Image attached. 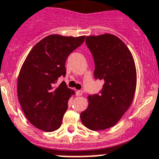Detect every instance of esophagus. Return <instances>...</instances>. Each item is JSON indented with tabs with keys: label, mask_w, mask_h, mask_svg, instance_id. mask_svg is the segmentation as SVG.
<instances>
[{
	"label": "esophagus",
	"mask_w": 159,
	"mask_h": 159,
	"mask_svg": "<svg viewBox=\"0 0 159 159\" xmlns=\"http://www.w3.org/2000/svg\"><path fill=\"white\" fill-rule=\"evenodd\" d=\"M83 94V91H76V95L77 96H81Z\"/></svg>",
	"instance_id": "obj_1"
}]
</instances>
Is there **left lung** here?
Here are the masks:
<instances>
[{
    "mask_svg": "<svg viewBox=\"0 0 159 159\" xmlns=\"http://www.w3.org/2000/svg\"><path fill=\"white\" fill-rule=\"evenodd\" d=\"M87 46L94 60V78L104 80L101 94L89 95L88 106L80 113L87 129H110L121 119L133 101L136 68L127 46L111 34L87 36Z\"/></svg>",
    "mask_w": 159,
    "mask_h": 159,
    "instance_id": "8db88e82",
    "label": "left lung"
}]
</instances>
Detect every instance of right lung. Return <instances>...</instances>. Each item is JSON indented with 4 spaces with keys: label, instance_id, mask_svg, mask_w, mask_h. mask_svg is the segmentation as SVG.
<instances>
[{
    "label": "right lung",
    "instance_id": "add662e5",
    "mask_svg": "<svg viewBox=\"0 0 159 159\" xmlns=\"http://www.w3.org/2000/svg\"><path fill=\"white\" fill-rule=\"evenodd\" d=\"M86 36L50 34L32 48L23 62L17 81V95L21 108L31 125L45 132L61 127L68 101L73 90L65 82L56 86L65 75L68 55L84 42Z\"/></svg>",
    "mask_w": 159,
    "mask_h": 159
}]
</instances>
